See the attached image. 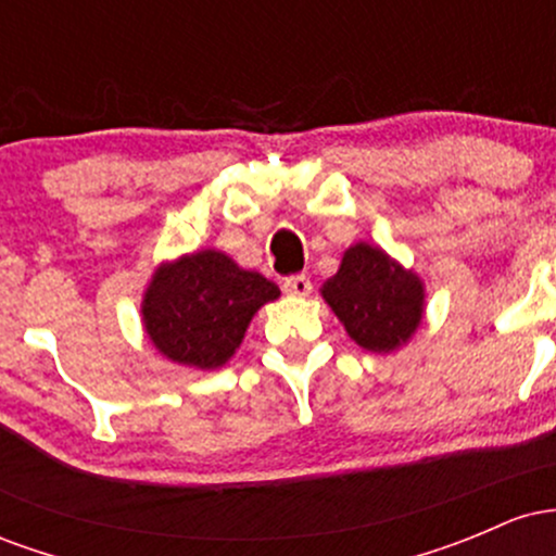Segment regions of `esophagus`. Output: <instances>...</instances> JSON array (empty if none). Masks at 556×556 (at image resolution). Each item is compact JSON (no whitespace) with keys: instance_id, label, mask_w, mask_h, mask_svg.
Segmentation results:
<instances>
[{"instance_id":"obj_1","label":"esophagus","mask_w":556,"mask_h":556,"mask_svg":"<svg viewBox=\"0 0 556 556\" xmlns=\"http://www.w3.org/2000/svg\"><path fill=\"white\" fill-rule=\"evenodd\" d=\"M282 290L292 298H308L311 290H314V285H311V279L303 277V274H295V277L285 279Z\"/></svg>"}]
</instances>
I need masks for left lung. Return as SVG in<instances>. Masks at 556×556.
Wrapping results in <instances>:
<instances>
[{
    "label": "left lung",
    "mask_w": 556,
    "mask_h": 556,
    "mask_svg": "<svg viewBox=\"0 0 556 556\" xmlns=\"http://www.w3.org/2000/svg\"><path fill=\"white\" fill-rule=\"evenodd\" d=\"M321 298L355 344L394 353L416 334L426 314L424 279L371 242L344 251L340 269L321 285Z\"/></svg>",
    "instance_id": "1"
}]
</instances>
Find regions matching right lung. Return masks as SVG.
I'll list each match as a JSON object with an SVG mask.
<instances>
[{
  "instance_id": "obj_1",
  "label": "right lung",
  "mask_w": 556,
  "mask_h": 556,
  "mask_svg": "<svg viewBox=\"0 0 556 556\" xmlns=\"http://www.w3.org/2000/svg\"><path fill=\"white\" fill-rule=\"evenodd\" d=\"M277 298L279 287L264 274L203 248L156 266L143 290L140 321L164 358L214 371L238 353L261 305Z\"/></svg>"
}]
</instances>
